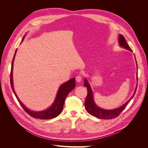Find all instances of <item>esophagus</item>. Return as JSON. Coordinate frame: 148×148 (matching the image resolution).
<instances>
[{
	"label": "esophagus",
	"instance_id": "34e87169",
	"mask_svg": "<svg viewBox=\"0 0 148 148\" xmlns=\"http://www.w3.org/2000/svg\"><path fill=\"white\" fill-rule=\"evenodd\" d=\"M75 80L77 82H80L82 80V77L80 75H77L75 77Z\"/></svg>",
	"mask_w": 148,
	"mask_h": 148
}]
</instances>
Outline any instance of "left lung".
Here are the masks:
<instances>
[{
    "mask_svg": "<svg viewBox=\"0 0 148 148\" xmlns=\"http://www.w3.org/2000/svg\"><path fill=\"white\" fill-rule=\"evenodd\" d=\"M119 42L120 45L122 47L125 48L128 50L132 51L131 49L128 45L125 40V37H124L123 35H119ZM84 86L87 88V90H88V95L84 103V106H85V108H86V110L92 116H94L95 117H97L100 119H112L117 118L118 116L121 114V113L125 109V108L128 104L130 101L134 96L136 92L137 87V85L136 89L134 92V94H133V95L132 96V97L128 101L126 102V103L124 104L122 106L113 110H105V109H103V108H99L95 104L92 89L90 88L89 84L88 83L86 79H84Z\"/></svg>",
    "mask_w": 148,
    "mask_h": 148,
    "instance_id": "8db88e82",
    "label": "left lung"
}]
</instances>
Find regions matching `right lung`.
Instances as JSON below:
<instances>
[{
	"mask_svg": "<svg viewBox=\"0 0 148 148\" xmlns=\"http://www.w3.org/2000/svg\"><path fill=\"white\" fill-rule=\"evenodd\" d=\"M24 38V37H23ZM16 53V51L15 52V54L13 58V60L11 64V74H10V82H11V86L12 88V89L14 93V94L16 97L18 101L19 102L20 104L22 107L25 111L29 114L30 116H32V118H38L41 119H50L56 118L58 116L63 110V107L65 103V98H66L68 94L69 93V92L71 90H73L75 86V78H73L69 81L66 82V83L62 84L60 87L59 89V90L58 92V94L56 98L54 101V103L52 104L51 107H50L48 109L42 111V112H34L32 111L28 108L23 104L19 99L18 98L17 95L15 94V90L13 88V84H12V67H13V62L14 59V57Z\"/></svg>",
	"mask_w": 148,
	"mask_h": 148,
	"instance_id": "obj_1",
	"label": "right lung"
}]
</instances>
